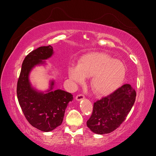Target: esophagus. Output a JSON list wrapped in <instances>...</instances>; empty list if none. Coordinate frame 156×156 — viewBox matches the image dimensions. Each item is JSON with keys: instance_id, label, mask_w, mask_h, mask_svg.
I'll use <instances>...</instances> for the list:
<instances>
[{"instance_id": "34e87169", "label": "esophagus", "mask_w": 156, "mask_h": 156, "mask_svg": "<svg viewBox=\"0 0 156 156\" xmlns=\"http://www.w3.org/2000/svg\"><path fill=\"white\" fill-rule=\"evenodd\" d=\"M84 96L83 95V94H79V95H77L76 98H75V100L79 101L84 100Z\"/></svg>"}]
</instances>
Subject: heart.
<instances>
[{
    "mask_svg": "<svg viewBox=\"0 0 156 156\" xmlns=\"http://www.w3.org/2000/svg\"><path fill=\"white\" fill-rule=\"evenodd\" d=\"M126 68L122 61L113 59L103 53H91L79 61V65L72 64L68 68L69 79L75 84L83 83L90 77V87L99 96L108 95L123 83Z\"/></svg>",
    "mask_w": 156,
    "mask_h": 156,
    "instance_id": "obj_1",
    "label": "heart"
}]
</instances>
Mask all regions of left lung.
I'll use <instances>...</instances> for the list:
<instances>
[{"label":"left lung","instance_id":"1","mask_svg":"<svg viewBox=\"0 0 156 156\" xmlns=\"http://www.w3.org/2000/svg\"><path fill=\"white\" fill-rule=\"evenodd\" d=\"M136 98L135 89L125 84L114 92L94 103L92 114L87 122L93 133L103 135L117 129L133 106Z\"/></svg>","mask_w":156,"mask_h":156}]
</instances>
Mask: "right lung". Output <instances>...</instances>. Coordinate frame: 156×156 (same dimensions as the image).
Here are the masks:
<instances>
[{
	"mask_svg": "<svg viewBox=\"0 0 156 156\" xmlns=\"http://www.w3.org/2000/svg\"><path fill=\"white\" fill-rule=\"evenodd\" d=\"M54 54L53 47L43 46L32 51L23 60L17 85L20 107L28 122L37 129L53 131L63 121L66 108L73 95L60 89L54 90L55 80L49 81V88L43 92L32 87L29 76L37 66L45 65Z\"/></svg>",
	"mask_w": 156,
	"mask_h": 156,
	"instance_id": "right-lung-1",
	"label": "right lung"
}]
</instances>
